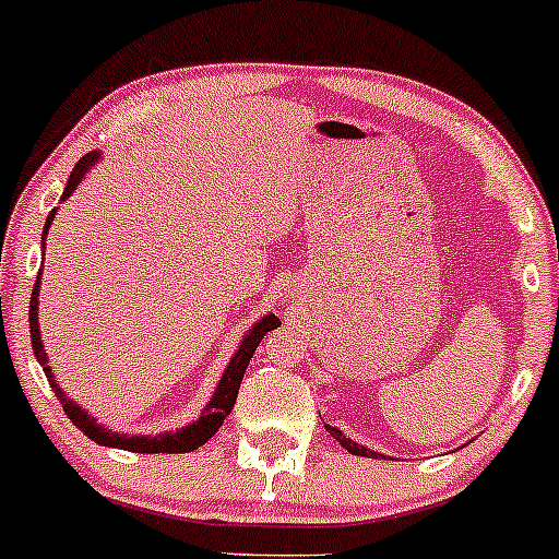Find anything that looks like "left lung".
I'll list each match as a JSON object with an SVG mask.
<instances>
[{
    "label": "left lung",
    "mask_w": 559,
    "mask_h": 559,
    "mask_svg": "<svg viewBox=\"0 0 559 559\" xmlns=\"http://www.w3.org/2000/svg\"><path fill=\"white\" fill-rule=\"evenodd\" d=\"M326 429L331 432V438H336V443L342 445V449H347L349 453H353V456H382V453H373L371 449H364V445H358L355 443V440H349L345 432H342V429H336V427H329L326 425Z\"/></svg>",
    "instance_id": "1"
}]
</instances>
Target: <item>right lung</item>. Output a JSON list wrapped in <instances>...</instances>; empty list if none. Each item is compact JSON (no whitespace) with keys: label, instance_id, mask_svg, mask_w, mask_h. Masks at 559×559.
I'll return each mask as SVG.
<instances>
[{"label":"right lung","instance_id":"obj_1","mask_svg":"<svg viewBox=\"0 0 559 559\" xmlns=\"http://www.w3.org/2000/svg\"><path fill=\"white\" fill-rule=\"evenodd\" d=\"M100 158V153L92 151L87 156L79 158V164L73 167L69 182H66V190L63 195H60V201H66L69 195L76 190L79 182L84 180V175L95 167V162ZM52 210L47 214V223H45V230H41V251L47 249V230H50L52 225V217H55ZM39 284H41V273L39 278H36L34 289H31V305H28V329H31V347H34V355L36 360H39V366L45 369V377L50 379L55 395H58V401L63 403V411L69 414V419L82 429L87 438L95 440L97 445H108V449H124V451H134V453H188V451H195L199 445H204L206 440L212 438L214 432H217L219 427H223L225 416L230 414L233 406H236V397H238V388H241V379H243V371H247L251 355H254V349L260 347L262 336L267 334V331H273L275 326H281L278 318L270 312V316L262 318V321H257L254 326L249 329V334L243 336V342L238 345L236 355L230 358L228 369H225L223 379L217 382V388H214V395L210 397V403H206L204 411H201L199 421H193V425L177 429V432H162V435H151V438H145V435H119V432H110L103 425H97L95 416H90L87 411L79 406L76 401H71V397H66V392L60 390V384L55 382L52 377V366L47 364V353H45V345H41V331H39V318H36V305H39Z\"/></svg>","mask_w":559,"mask_h":559}]
</instances>
